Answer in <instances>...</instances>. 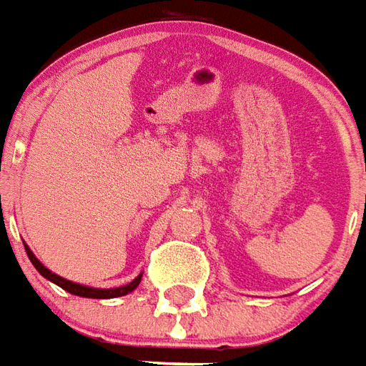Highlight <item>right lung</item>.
Returning <instances> with one entry per match:
<instances>
[{
  "label": "right lung",
  "mask_w": 366,
  "mask_h": 366,
  "mask_svg": "<svg viewBox=\"0 0 366 366\" xmlns=\"http://www.w3.org/2000/svg\"><path fill=\"white\" fill-rule=\"evenodd\" d=\"M25 252H27V256H29L31 264L37 268V272L43 276V278H46L49 282H53V284H56L59 287H63L64 292H69V294L72 295H80V297H92V300H110V297H122V295L129 294V292H134L137 286H139V282H142V276L144 274H139L137 278H134L129 284H126V286H120V287H90V286H82V284H76V282H71V280H64L61 278V276H56L54 272H51L46 266H43L41 262L37 260V256L31 252V248L27 244H25Z\"/></svg>",
  "instance_id": "obj_1"
}]
</instances>
